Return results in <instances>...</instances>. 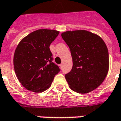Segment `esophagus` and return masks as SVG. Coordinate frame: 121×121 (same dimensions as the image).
Segmentation results:
<instances>
[{
	"label": "esophagus",
	"mask_w": 121,
	"mask_h": 121,
	"mask_svg": "<svg viewBox=\"0 0 121 121\" xmlns=\"http://www.w3.org/2000/svg\"><path fill=\"white\" fill-rule=\"evenodd\" d=\"M60 67L61 69H62V67H63V65H62V64H60Z\"/></svg>",
	"instance_id": "esophagus-1"
}]
</instances>
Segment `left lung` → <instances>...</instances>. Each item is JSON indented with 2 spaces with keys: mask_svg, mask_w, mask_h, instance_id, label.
Masks as SVG:
<instances>
[{
  "mask_svg": "<svg viewBox=\"0 0 121 121\" xmlns=\"http://www.w3.org/2000/svg\"><path fill=\"white\" fill-rule=\"evenodd\" d=\"M61 37L71 50V71L65 79L72 90L87 93L102 83L109 69V54L101 37L86 30L67 31Z\"/></svg>",
  "mask_w": 121,
  "mask_h": 121,
  "instance_id": "1",
  "label": "left lung"
}]
</instances>
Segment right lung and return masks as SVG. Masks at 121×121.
<instances>
[{"label":"right lung","instance_id":"add662e5","mask_svg":"<svg viewBox=\"0 0 121 121\" xmlns=\"http://www.w3.org/2000/svg\"><path fill=\"white\" fill-rule=\"evenodd\" d=\"M60 32L41 29L30 33L17 45L13 56L15 74L29 91L40 93L48 89L60 69L53 62L50 44Z\"/></svg>","mask_w":121,"mask_h":121}]
</instances>
